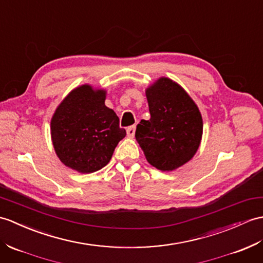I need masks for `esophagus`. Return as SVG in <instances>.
<instances>
[{
	"instance_id": "esophagus-1",
	"label": "esophagus",
	"mask_w": 263,
	"mask_h": 263,
	"mask_svg": "<svg viewBox=\"0 0 263 263\" xmlns=\"http://www.w3.org/2000/svg\"><path fill=\"white\" fill-rule=\"evenodd\" d=\"M134 133H136V126H134V125H131V126L127 127V129H126V134H127V137L133 138V137H134Z\"/></svg>"
}]
</instances>
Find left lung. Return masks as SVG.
<instances>
[{"label":"left lung","instance_id":"obj_1","mask_svg":"<svg viewBox=\"0 0 263 263\" xmlns=\"http://www.w3.org/2000/svg\"><path fill=\"white\" fill-rule=\"evenodd\" d=\"M149 120L137 125L136 139L151 166L172 172L196 154L203 134V119L186 90L161 77L145 90Z\"/></svg>","mask_w":263,"mask_h":263}]
</instances>
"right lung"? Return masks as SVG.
I'll return each instance as SVG.
<instances>
[{
	"label": "right lung",
	"mask_w": 263,
	"mask_h": 263,
	"mask_svg": "<svg viewBox=\"0 0 263 263\" xmlns=\"http://www.w3.org/2000/svg\"><path fill=\"white\" fill-rule=\"evenodd\" d=\"M105 99L104 89L82 85L65 97L52 115L54 151L65 166L78 173L90 174L105 167L126 136Z\"/></svg>",
	"instance_id": "right-lung-1"
}]
</instances>
